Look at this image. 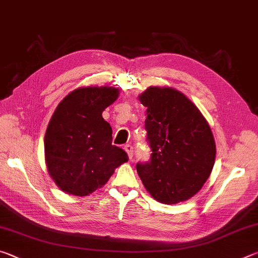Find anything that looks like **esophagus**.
<instances>
[{
  "mask_svg": "<svg viewBox=\"0 0 258 258\" xmlns=\"http://www.w3.org/2000/svg\"><path fill=\"white\" fill-rule=\"evenodd\" d=\"M124 149H125L126 152H127L128 158L132 159V157H133V147L131 146V145H126V146L124 147Z\"/></svg>",
  "mask_w": 258,
  "mask_h": 258,
  "instance_id": "1",
  "label": "esophagus"
}]
</instances>
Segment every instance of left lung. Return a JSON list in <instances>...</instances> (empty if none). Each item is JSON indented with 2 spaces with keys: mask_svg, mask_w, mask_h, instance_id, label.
I'll return each mask as SVG.
<instances>
[{
  "mask_svg": "<svg viewBox=\"0 0 258 258\" xmlns=\"http://www.w3.org/2000/svg\"><path fill=\"white\" fill-rule=\"evenodd\" d=\"M147 107L145 126L151 149L137 171L151 197L166 205L197 194L212 173L216 146L212 130L191 100L169 86H149L139 95Z\"/></svg>",
  "mask_w": 258,
  "mask_h": 258,
  "instance_id": "8db88e82",
  "label": "left lung"
}]
</instances>
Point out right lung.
<instances>
[{"label":"right lung","mask_w":258,"mask_h":258,"mask_svg":"<svg viewBox=\"0 0 258 258\" xmlns=\"http://www.w3.org/2000/svg\"><path fill=\"white\" fill-rule=\"evenodd\" d=\"M119 89L84 86L61 100L44 137L47 172L60 190L84 197L102 187L127 154L112 146V128L102 111L116 101Z\"/></svg>","instance_id":"1"}]
</instances>
